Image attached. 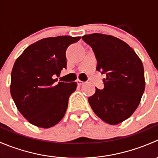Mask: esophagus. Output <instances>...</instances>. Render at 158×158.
I'll use <instances>...</instances> for the list:
<instances>
[{"label":"esophagus","mask_w":158,"mask_h":158,"mask_svg":"<svg viewBox=\"0 0 158 158\" xmlns=\"http://www.w3.org/2000/svg\"><path fill=\"white\" fill-rule=\"evenodd\" d=\"M76 83H77L78 85H82L84 84V82H82V81H80V80H77L76 81Z\"/></svg>","instance_id":"34e87169"}]
</instances>
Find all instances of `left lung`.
I'll return each mask as SVG.
<instances>
[{
  "label": "left lung",
  "mask_w": 158,
  "mask_h": 158,
  "mask_svg": "<svg viewBox=\"0 0 158 158\" xmlns=\"http://www.w3.org/2000/svg\"><path fill=\"white\" fill-rule=\"evenodd\" d=\"M84 42L92 47L96 69L106 74L104 88H95L89 98L94 112L110 125L126 120L139 105L145 88L144 67L135 51L124 41L102 33L85 35Z\"/></svg>",
  "instance_id": "8db88e82"
}]
</instances>
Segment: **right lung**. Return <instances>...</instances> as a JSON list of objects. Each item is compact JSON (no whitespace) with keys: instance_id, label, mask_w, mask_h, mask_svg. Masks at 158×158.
<instances>
[{"instance_id":"1","label":"right lung","mask_w":158,"mask_h":158,"mask_svg":"<svg viewBox=\"0 0 158 158\" xmlns=\"http://www.w3.org/2000/svg\"><path fill=\"white\" fill-rule=\"evenodd\" d=\"M80 36H59L42 39L24 49L11 73L10 94L17 109L32 125L50 128L63 118L73 82H55V76L66 68V51Z\"/></svg>"}]
</instances>
